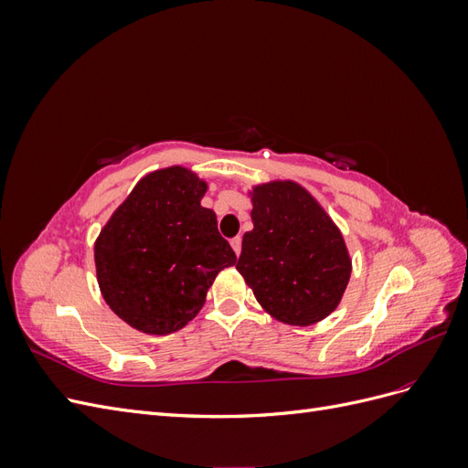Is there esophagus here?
Masks as SVG:
<instances>
[{
  "label": "esophagus",
  "instance_id": "obj_1",
  "mask_svg": "<svg viewBox=\"0 0 468 468\" xmlns=\"http://www.w3.org/2000/svg\"><path fill=\"white\" fill-rule=\"evenodd\" d=\"M230 246H232L236 256H239V251H242V238H239V236L232 238V239H230Z\"/></svg>",
  "mask_w": 468,
  "mask_h": 468
}]
</instances>
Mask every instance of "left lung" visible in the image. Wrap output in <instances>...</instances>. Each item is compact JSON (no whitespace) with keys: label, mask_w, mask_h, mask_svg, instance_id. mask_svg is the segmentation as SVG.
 Returning a JSON list of instances; mask_svg holds the SVG:
<instances>
[{"label":"left lung","mask_w":468,"mask_h":468,"mask_svg":"<svg viewBox=\"0 0 468 468\" xmlns=\"http://www.w3.org/2000/svg\"><path fill=\"white\" fill-rule=\"evenodd\" d=\"M253 229L236 269L265 313L289 325L328 318L344 299L351 256L316 197L292 179L251 186Z\"/></svg>","instance_id":"1"}]
</instances>
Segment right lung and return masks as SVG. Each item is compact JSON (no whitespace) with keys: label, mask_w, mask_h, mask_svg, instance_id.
<instances>
[{"label":"right lung","mask_w":468,"mask_h":468,"mask_svg":"<svg viewBox=\"0 0 468 468\" xmlns=\"http://www.w3.org/2000/svg\"><path fill=\"white\" fill-rule=\"evenodd\" d=\"M208 183L169 165L140 179L99 232L93 258L99 291L131 328L165 335L187 325L236 253L201 199Z\"/></svg>","instance_id":"right-lung-1"}]
</instances>
